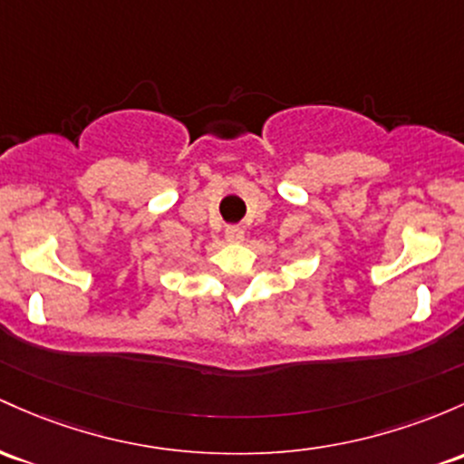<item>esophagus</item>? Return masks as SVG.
<instances>
[{"instance_id":"34e87169","label":"esophagus","mask_w":464,"mask_h":464,"mask_svg":"<svg viewBox=\"0 0 464 464\" xmlns=\"http://www.w3.org/2000/svg\"><path fill=\"white\" fill-rule=\"evenodd\" d=\"M224 237H227V242H233V244L242 242L244 240V228H240V227H228L227 231H224Z\"/></svg>"}]
</instances>
